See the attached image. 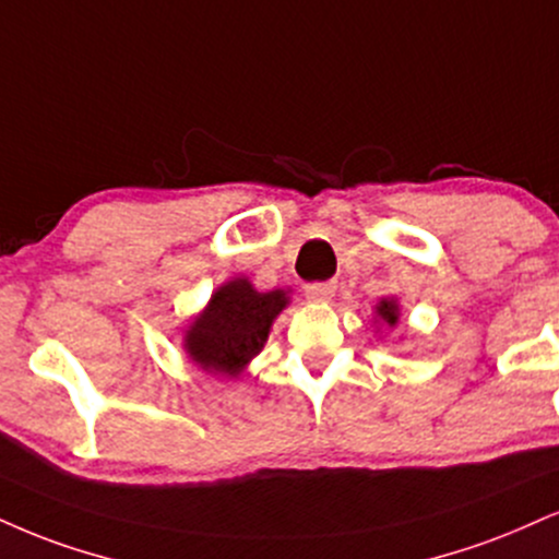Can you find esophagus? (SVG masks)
Returning a JSON list of instances; mask_svg holds the SVG:
<instances>
[{
    "label": "esophagus",
    "mask_w": 559,
    "mask_h": 559,
    "mask_svg": "<svg viewBox=\"0 0 559 559\" xmlns=\"http://www.w3.org/2000/svg\"><path fill=\"white\" fill-rule=\"evenodd\" d=\"M333 294H335L333 281H314V284L305 286V297L312 301H328L333 299Z\"/></svg>",
    "instance_id": "esophagus-1"
}]
</instances>
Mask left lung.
Returning <instances> with one entry per match:
<instances>
[{
    "instance_id": "8db88e82",
    "label": "left lung",
    "mask_w": 559,
    "mask_h": 559,
    "mask_svg": "<svg viewBox=\"0 0 559 559\" xmlns=\"http://www.w3.org/2000/svg\"><path fill=\"white\" fill-rule=\"evenodd\" d=\"M378 314L388 322V325H395V322H399V307H395V301H380Z\"/></svg>"
}]
</instances>
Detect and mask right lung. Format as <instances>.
Listing matches in <instances>:
<instances>
[{"label":"right lung","mask_w":559,"mask_h":559,"mask_svg":"<svg viewBox=\"0 0 559 559\" xmlns=\"http://www.w3.org/2000/svg\"><path fill=\"white\" fill-rule=\"evenodd\" d=\"M286 307L284 292H254L247 278L228 281L187 333V352L207 372L239 374L265 344L271 322Z\"/></svg>","instance_id":"1"}]
</instances>
